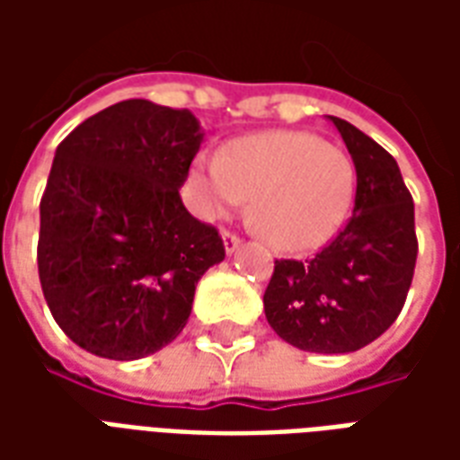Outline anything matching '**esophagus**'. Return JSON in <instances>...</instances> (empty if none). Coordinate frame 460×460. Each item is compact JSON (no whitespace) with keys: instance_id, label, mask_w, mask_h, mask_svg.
<instances>
[{"instance_id":"1","label":"esophagus","mask_w":460,"mask_h":460,"mask_svg":"<svg viewBox=\"0 0 460 460\" xmlns=\"http://www.w3.org/2000/svg\"><path fill=\"white\" fill-rule=\"evenodd\" d=\"M221 239H224V249H226V253H234V251L241 246V236L239 234H234V231L224 229Z\"/></svg>"}]
</instances>
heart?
I'll use <instances>...</instances> for the list:
<instances>
[{"label":"heart","mask_w":460,"mask_h":460,"mask_svg":"<svg viewBox=\"0 0 460 460\" xmlns=\"http://www.w3.org/2000/svg\"><path fill=\"white\" fill-rule=\"evenodd\" d=\"M191 190L204 217L219 219L253 199V226L280 249H308L338 229L355 201V162L298 130L249 135L219 157H201Z\"/></svg>","instance_id":"1"}]
</instances>
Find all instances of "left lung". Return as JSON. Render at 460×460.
I'll return each instance as SVG.
<instances>
[{
    "label": "left lung",
    "instance_id": "8db88e82",
    "mask_svg": "<svg viewBox=\"0 0 460 460\" xmlns=\"http://www.w3.org/2000/svg\"><path fill=\"white\" fill-rule=\"evenodd\" d=\"M357 170L355 209L308 261L279 259L263 293L276 335L305 352H355L404 308L419 241L399 164L369 135L332 118Z\"/></svg>",
    "mask_w": 460,
    "mask_h": 460
}]
</instances>
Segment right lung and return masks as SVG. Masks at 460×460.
Wrapping results in <instances>:
<instances>
[{
  "instance_id": "obj_1",
  "label": "right lung",
  "mask_w": 460,
  "mask_h": 460,
  "mask_svg": "<svg viewBox=\"0 0 460 460\" xmlns=\"http://www.w3.org/2000/svg\"><path fill=\"white\" fill-rule=\"evenodd\" d=\"M197 118L142 98L91 115L56 150L41 197L39 280L75 345L140 359L180 335L199 279L226 256L184 209Z\"/></svg>"
}]
</instances>
